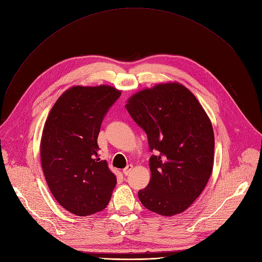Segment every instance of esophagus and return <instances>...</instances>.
Wrapping results in <instances>:
<instances>
[{
	"label": "esophagus",
	"mask_w": 262,
	"mask_h": 262,
	"mask_svg": "<svg viewBox=\"0 0 262 262\" xmlns=\"http://www.w3.org/2000/svg\"><path fill=\"white\" fill-rule=\"evenodd\" d=\"M132 170H133V166H132V165H128V166L123 170V173H124L125 175H129V174L132 172Z\"/></svg>",
	"instance_id": "1"
}]
</instances>
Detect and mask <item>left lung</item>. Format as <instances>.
I'll list each match as a JSON object with an SVG mask.
<instances>
[{"mask_svg": "<svg viewBox=\"0 0 262 262\" xmlns=\"http://www.w3.org/2000/svg\"><path fill=\"white\" fill-rule=\"evenodd\" d=\"M126 109L145 130L152 155L151 179L140 203L162 216L186 211L204 191L213 170L214 132L195 95L173 82L140 90Z\"/></svg>", "mask_w": 262, "mask_h": 262, "instance_id": "left-lung-1", "label": "left lung"}]
</instances>
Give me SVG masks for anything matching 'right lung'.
Returning <instances> with one entry per match:
<instances>
[{"label": "right lung", "instance_id": "add662e5", "mask_svg": "<svg viewBox=\"0 0 262 262\" xmlns=\"http://www.w3.org/2000/svg\"><path fill=\"white\" fill-rule=\"evenodd\" d=\"M122 92L108 85L73 86L57 98L44 125L41 163L47 185L64 209L77 216L104 210L116 185L97 136Z\"/></svg>", "mask_w": 262, "mask_h": 262}]
</instances>
